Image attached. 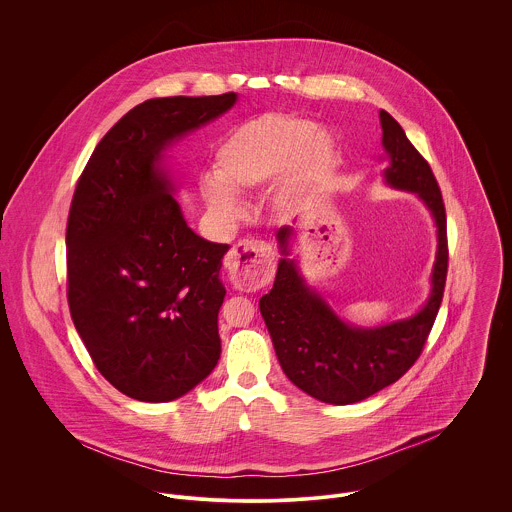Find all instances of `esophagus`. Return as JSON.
I'll return each mask as SVG.
<instances>
[{"label": "esophagus", "instance_id": "obj_1", "mask_svg": "<svg viewBox=\"0 0 512 512\" xmlns=\"http://www.w3.org/2000/svg\"><path fill=\"white\" fill-rule=\"evenodd\" d=\"M224 268L240 292L266 288L276 272V252L270 242L246 238L236 242L224 258Z\"/></svg>", "mask_w": 512, "mask_h": 512}]
</instances>
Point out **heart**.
<instances>
[{
    "label": "heart",
    "mask_w": 512,
    "mask_h": 512,
    "mask_svg": "<svg viewBox=\"0 0 512 512\" xmlns=\"http://www.w3.org/2000/svg\"><path fill=\"white\" fill-rule=\"evenodd\" d=\"M333 151L327 134L317 132L307 118L268 112L238 128L220 144L215 155V175L201 181L207 205L220 215H234L238 199L234 193L256 189L284 169L299 155L305 163H319Z\"/></svg>",
    "instance_id": "b5f03b06"
}]
</instances>
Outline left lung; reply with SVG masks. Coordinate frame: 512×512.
<instances>
[{
  "mask_svg": "<svg viewBox=\"0 0 512 512\" xmlns=\"http://www.w3.org/2000/svg\"><path fill=\"white\" fill-rule=\"evenodd\" d=\"M380 126L382 146L390 157L384 169L386 183L418 193L438 226L434 288L428 303L404 321L376 329L351 327L305 286L295 262L288 258L278 264L272 292L260 299V313L286 376L309 396L337 406L376 394L418 361L434 327L447 278V219L436 175L402 126L384 110H380ZM290 232L288 226L280 228L282 244Z\"/></svg>",
  "mask_w": 512,
  "mask_h": 512,
  "instance_id": "1",
  "label": "left lung"
}]
</instances>
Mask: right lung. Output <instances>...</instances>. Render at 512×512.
<instances>
[{
	"mask_svg": "<svg viewBox=\"0 0 512 512\" xmlns=\"http://www.w3.org/2000/svg\"><path fill=\"white\" fill-rule=\"evenodd\" d=\"M236 102L151 98L92 151L67 222V297L98 372L140 402H169L220 359L219 272L228 244L197 236L159 169L165 146Z\"/></svg>",
	"mask_w": 512,
	"mask_h": 512,
	"instance_id": "right-lung-1",
	"label": "right lung"
}]
</instances>
